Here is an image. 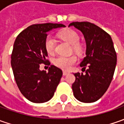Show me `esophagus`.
<instances>
[{"mask_svg": "<svg viewBox=\"0 0 124 124\" xmlns=\"http://www.w3.org/2000/svg\"><path fill=\"white\" fill-rule=\"evenodd\" d=\"M68 73H69V72H68V71H63V74L64 76L65 75H66V74H68Z\"/></svg>", "mask_w": 124, "mask_h": 124, "instance_id": "1", "label": "esophagus"}]
</instances>
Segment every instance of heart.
I'll list each match as a JSON object with an SVG mask.
<instances>
[{"label": "heart", "instance_id": "1", "mask_svg": "<svg viewBox=\"0 0 124 124\" xmlns=\"http://www.w3.org/2000/svg\"><path fill=\"white\" fill-rule=\"evenodd\" d=\"M59 37L63 41L72 45V47L74 52L77 54H81L83 51V46L82 43L79 42V34L72 29H68L59 33ZM56 42L55 39L52 36H48L45 41V47L46 51L49 54H53L54 52ZM77 57L75 55H72L70 56H59L53 60V64L56 67L61 69L69 70L73 65L77 62Z\"/></svg>", "mask_w": 124, "mask_h": 124}]
</instances>
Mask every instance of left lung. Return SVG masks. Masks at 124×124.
<instances>
[{
	"label": "left lung",
	"instance_id": "8db88e82",
	"mask_svg": "<svg viewBox=\"0 0 124 124\" xmlns=\"http://www.w3.org/2000/svg\"><path fill=\"white\" fill-rule=\"evenodd\" d=\"M70 26L81 31L86 42V56L80 64L85 72L74 74L73 94L79 101L94 102L106 92L113 78L117 64L113 42L106 31L92 23L73 22Z\"/></svg>",
	"mask_w": 124,
	"mask_h": 124
}]
</instances>
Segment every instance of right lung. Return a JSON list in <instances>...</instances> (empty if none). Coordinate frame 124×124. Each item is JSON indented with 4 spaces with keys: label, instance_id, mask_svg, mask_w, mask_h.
<instances>
[{
    "label": "right lung",
    "instance_id": "right-lung-1",
    "mask_svg": "<svg viewBox=\"0 0 124 124\" xmlns=\"http://www.w3.org/2000/svg\"><path fill=\"white\" fill-rule=\"evenodd\" d=\"M62 27L65 26L51 23L34 24L23 30L14 41L11 55L14 79L22 94L31 102L50 100L63 75L54 65H50L48 72L39 70L41 63L50 65L45 47L48 31Z\"/></svg>",
    "mask_w": 124,
    "mask_h": 124
}]
</instances>
